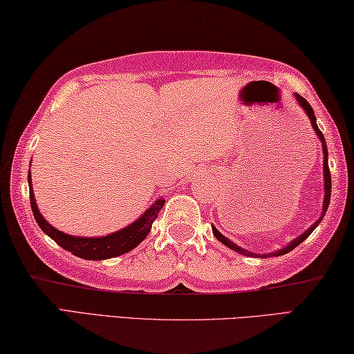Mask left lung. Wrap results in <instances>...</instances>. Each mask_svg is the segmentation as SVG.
Instances as JSON below:
<instances>
[{
	"mask_svg": "<svg viewBox=\"0 0 354 354\" xmlns=\"http://www.w3.org/2000/svg\"><path fill=\"white\" fill-rule=\"evenodd\" d=\"M295 97H297V101H299V104L301 105L303 107V110L306 111V115L309 116V121H311V124H313V127H314V130H315V133H317V136L320 138V141H322V149H324V171H325V201H324V212H322V216H320V219L315 222V224H313L311 227L308 228V230L303 233V234H300L299 238H295L292 243H290L289 245H286V247H283L281 250H278V252H274V253H266V255H255V253H252V252H249V250H244V249H241L239 245H236L234 243H232V241H228L224 234H221L218 230H216V228L213 227V233H214V236L218 238L222 244H225L227 247H230L232 250H236L238 253H243V255H247V257H259V258H269V257H280V255H284V253H288V252H290V250H294L297 245L299 244H301L303 241H305L309 234H311L313 232H314V228L317 227L319 224H320V221L324 219V216H325V213H326V209H328V205H330V197H331V174H330V166H328V149H326V142H325V138H324V133L320 132V129L317 127V122H315V116H314V110H313V107L311 105H309V102L306 101L305 97H301L300 95H295Z\"/></svg>",
	"mask_w": 354,
	"mask_h": 354,
	"instance_id": "1",
	"label": "left lung"
}]
</instances>
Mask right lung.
<instances>
[{
	"instance_id": "right-lung-1",
	"label": "right lung",
	"mask_w": 354,
	"mask_h": 354,
	"mask_svg": "<svg viewBox=\"0 0 354 354\" xmlns=\"http://www.w3.org/2000/svg\"><path fill=\"white\" fill-rule=\"evenodd\" d=\"M29 180V199H30V208H32L34 218L37 224L45 232L49 238L54 239L62 249L71 252L73 255L85 259H107V258H115L120 257L122 253H127L133 249V247L138 245L142 239H145L149 232H151L152 222L157 219L158 212L165 205V201L160 199L151 205V208L141 216L138 221H135L133 224L129 227L122 228V230L107 234V236L102 238H77V236H70V234L59 232L57 228L49 225L45 221V218L40 214L39 208H37V203L34 199L32 187H30V176H28Z\"/></svg>"
}]
</instances>
